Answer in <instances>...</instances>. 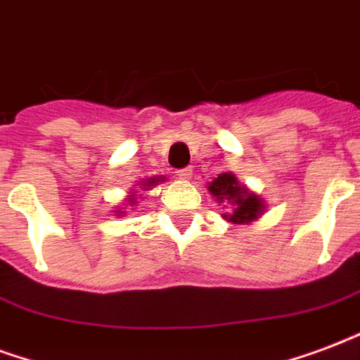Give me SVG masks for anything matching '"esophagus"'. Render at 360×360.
I'll return each instance as SVG.
<instances>
[{"label":"esophagus","instance_id":"34e87169","mask_svg":"<svg viewBox=\"0 0 360 360\" xmlns=\"http://www.w3.org/2000/svg\"><path fill=\"white\" fill-rule=\"evenodd\" d=\"M191 167H184V169H178L176 170V176L182 178V180H186V178H191Z\"/></svg>","mask_w":360,"mask_h":360}]
</instances>
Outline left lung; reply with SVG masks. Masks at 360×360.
Wrapping results in <instances>:
<instances>
[{"instance_id":"obj_1","label":"left lung","mask_w":360,"mask_h":360,"mask_svg":"<svg viewBox=\"0 0 360 360\" xmlns=\"http://www.w3.org/2000/svg\"><path fill=\"white\" fill-rule=\"evenodd\" d=\"M209 191L218 199V201L233 202L235 209L229 216V220L235 224H243V221L256 220V216H260L264 205L254 193H248L245 188L239 186L237 178L231 172H224L218 178H214L209 186Z\"/></svg>"}]
</instances>
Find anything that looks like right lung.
Instances as JSON below:
<instances>
[{
	"label": "right lung",
	"instance_id": "1",
	"mask_svg": "<svg viewBox=\"0 0 360 360\" xmlns=\"http://www.w3.org/2000/svg\"><path fill=\"white\" fill-rule=\"evenodd\" d=\"M153 182H155V180H153Z\"/></svg>",
	"mask_w": 360,
	"mask_h": 360
}]
</instances>
